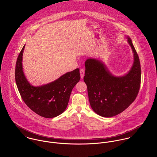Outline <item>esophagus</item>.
<instances>
[{"label": "esophagus", "mask_w": 157, "mask_h": 157, "mask_svg": "<svg viewBox=\"0 0 157 157\" xmlns=\"http://www.w3.org/2000/svg\"><path fill=\"white\" fill-rule=\"evenodd\" d=\"M80 74L81 78L83 79V77H84V75H85V71H84V69H81L80 70Z\"/></svg>", "instance_id": "34e87169"}]
</instances>
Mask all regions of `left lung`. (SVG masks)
<instances>
[{"label": "left lung", "instance_id": "8db88e82", "mask_svg": "<svg viewBox=\"0 0 157 157\" xmlns=\"http://www.w3.org/2000/svg\"><path fill=\"white\" fill-rule=\"evenodd\" d=\"M127 38L134 61L126 75L113 76L103 62L95 59H88L85 62L83 79L87 86L90 105L94 112L103 117H111L124 111L133 103L140 90V59L131 38Z\"/></svg>", "mask_w": 157, "mask_h": 157}]
</instances>
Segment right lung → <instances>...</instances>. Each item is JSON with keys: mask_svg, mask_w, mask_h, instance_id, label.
<instances>
[{"mask_svg": "<svg viewBox=\"0 0 157 157\" xmlns=\"http://www.w3.org/2000/svg\"><path fill=\"white\" fill-rule=\"evenodd\" d=\"M16 62L15 79L25 103L34 112L43 117H56L65 111L71 93L80 79L78 68L62 75L56 80L40 86H33L26 80L22 67L23 49Z\"/></svg>", "mask_w": 157, "mask_h": 157, "instance_id": "add662e5", "label": "right lung"}]
</instances>
